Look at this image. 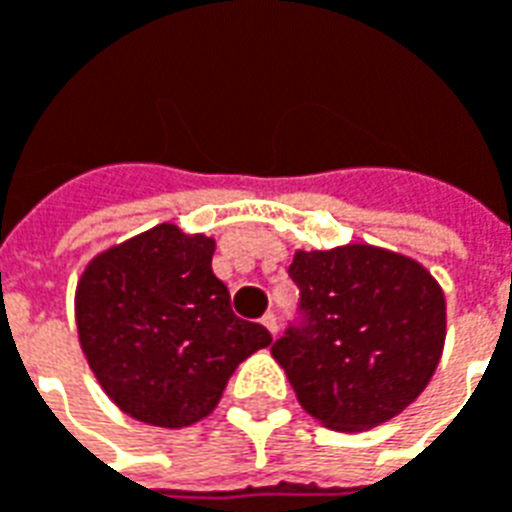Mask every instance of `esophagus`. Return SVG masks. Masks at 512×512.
I'll return each mask as SVG.
<instances>
[{"label": "esophagus", "mask_w": 512, "mask_h": 512, "mask_svg": "<svg viewBox=\"0 0 512 512\" xmlns=\"http://www.w3.org/2000/svg\"><path fill=\"white\" fill-rule=\"evenodd\" d=\"M263 326H266L268 332L271 334H277L279 332V321H277V315H274V312H266V315H263Z\"/></svg>", "instance_id": "34e87169"}]
</instances>
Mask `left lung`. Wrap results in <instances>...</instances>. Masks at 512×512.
Segmentation results:
<instances>
[{
    "instance_id": "8db88e82",
    "label": "left lung",
    "mask_w": 512,
    "mask_h": 512,
    "mask_svg": "<svg viewBox=\"0 0 512 512\" xmlns=\"http://www.w3.org/2000/svg\"><path fill=\"white\" fill-rule=\"evenodd\" d=\"M299 323L271 345L301 408L334 430H367L397 417L444 348L447 304L411 257L370 244L296 252Z\"/></svg>"
}]
</instances>
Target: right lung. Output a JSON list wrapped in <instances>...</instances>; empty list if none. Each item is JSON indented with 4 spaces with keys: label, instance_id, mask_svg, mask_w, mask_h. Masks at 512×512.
Returning a JSON list of instances; mask_svg holds the SVG:
<instances>
[{
    "label": "right lung",
    "instance_id": "obj_1",
    "mask_svg": "<svg viewBox=\"0 0 512 512\" xmlns=\"http://www.w3.org/2000/svg\"><path fill=\"white\" fill-rule=\"evenodd\" d=\"M216 241L158 224L93 257L76 285L90 370L128 417L186 428L208 417L233 370L271 345L241 321L211 268Z\"/></svg>",
    "mask_w": 512,
    "mask_h": 512
}]
</instances>
